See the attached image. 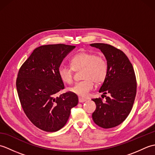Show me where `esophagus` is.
Wrapping results in <instances>:
<instances>
[{
    "instance_id": "esophagus-1",
    "label": "esophagus",
    "mask_w": 155,
    "mask_h": 155,
    "mask_svg": "<svg viewBox=\"0 0 155 155\" xmlns=\"http://www.w3.org/2000/svg\"><path fill=\"white\" fill-rule=\"evenodd\" d=\"M86 101H87V100L85 99V98H81V97L78 98V101H79V103H84V102H85Z\"/></svg>"
}]
</instances>
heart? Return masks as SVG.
Listing matches in <instances>:
<instances>
[{
	"label": "heart",
	"instance_id": "heart-1",
	"mask_svg": "<svg viewBox=\"0 0 155 155\" xmlns=\"http://www.w3.org/2000/svg\"><path fill=\"white\" fill-rule=\"evenodd\" d=\"M83 78L69 88V91L81 97H86L93 90L94 83H103L108 74V63L103 55L94 52L82 51L71 59V66L61 64L58 67V75L64 83L71 84L74 81V71H80Z\"/></svg>",
	"mask_w": 155,
	"mask_h": 155
}]
</instances>
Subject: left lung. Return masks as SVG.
I'll return each mask as SVG.
<instances>
[{
    "mask_svg": "<svg viewBox=\"0 0 155 155\" xmlns=\"http://www.w3.org/2000/svg\"><path fill=\"white\" fill-rule=\"evenodd\" d=\"M99 48L107 61V78L100 88L102 98H93L97 105L92 114L94 123L103 128H110L121 124L132 109L137 93V79L132 64L124 52L104 43L91 44ZM110 94L107 97L105 94Z\"/></svg>",
    "mask_w": 155,
    "mask_h": 155,
    "instance_id": "1",
    "label": "left lung"
}]
</instances>
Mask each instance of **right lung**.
I'll return each instance as SVG.
<instances>
[{"label": "right lung", "instance_id": "right-lung-1", "mask_svg": "<svg viewBox=\"0 0 155 155\" xmlns=\"http://www.w3.org/2000/svg\"><path fill=\"white\" fill-rule=\"evenodd\" d=\"M75 46L48 45L35 48L20 68L16 81L22 108L31 123L46 132H56L67 123L77 95L64 88L58 75L63 58Z\"/></svg>", "mask_w": 155, "mask_h": 155}]
</instances>
